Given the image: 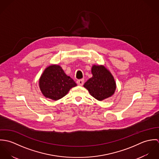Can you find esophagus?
Masks as SVG:
<instances>
[{"instance_id":"34e87169","label":"esophagus","mask_w":159,"mask_h":159,"mask_svg":"<svg viewBox=\"0 0 159 159\" xmlns=\"http://www.w3.org/2000/svg\"><path fill=\"white\" fill-rule=\"evenodd\" d=\"M84 79H81V80H77L76 83L78 85L80 86H83V84H84Z\"/></svg>"}]
</instances>
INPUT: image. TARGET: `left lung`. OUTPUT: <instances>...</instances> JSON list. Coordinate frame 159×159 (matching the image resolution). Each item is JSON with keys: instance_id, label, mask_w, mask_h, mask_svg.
I'll list each match as a JSON object with an SVG mask.
<instances>
[{"instance_id": "left-lung-1", "label": "left lung", "mask_w": 159, "mask_h": 159, "mask_svg": "<svg viewBox=\"0 0 159 159\" xmlns=\"http://www.w3.org/2000/svg\"><path fill=\"white\" fill-rule=\"evenodd\" d=\"M92 77L84 84L90 94L98 100L111 97L116 90V83L111 73L104 66H93Z\"/></svg>"}]
</instances>
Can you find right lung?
<instances>
[{
    "instance_id": "obj_1",
    "label": "right lung",
    "mask_w": 159,
    "mask_h": 159,
    "mask_svg": "<svg viewBox=\"0 0 159 159\" xmlns=\"http://www.w3.org/2000/svg\"><path fill=\"white\" fill-rule=\"evenodd\" d=\"M39 86L45 97L57 100L64 97L76 84L60 66L54 65L46 68L40 78Z\"/></svg>"
}]
</instances>
